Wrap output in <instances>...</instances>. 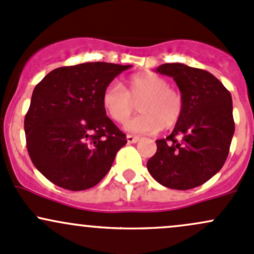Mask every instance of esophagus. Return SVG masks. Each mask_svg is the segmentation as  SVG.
<instances>
[{
	"instance_id": "esophagus-1",
	"label": "esophagus",
	"mask_w": 254,
	"mask_h": 254,
	"mask_svg": "<svg viewBox=\"0 0 254 254\" xmlns=\"http://www.w3.org/2000/svg\"><path fill=\"white\" fill-rule=\"evenodd\" d=\"M127 140L129 143H136L138 142V140H140V137H137V136H132V135H127Z\"/></svg>"
}]
</instances>
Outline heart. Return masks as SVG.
Segmentation results:
<instances>
[{
  "label": "heart",
  "mask_w": 254,
  "mask_h": 254,
  "mask_svg": "<svg viewBox=\"0 0 254 254\" xmlns=\"http://www.w3.org/2000/svg\"><path fill=\"white\" fill-rule=\"evenodd\" d=\"M140 103V114L125 124L132 134H154L162 127L172 129L181 119L184 98L180 91L169 86V81L153 73L138 74L127 80V89L112 82L102 95L106 113L116 123H125Z\"/></svg>",
  "instance_id": "b5f03b06"
}]
</instances>
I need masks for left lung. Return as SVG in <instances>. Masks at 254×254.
Returning <instances> with one entry per match:
<instances>
[{
  "label": "left lung",
  "mask_w": 254,
  "mask_h": 254,
  "mask_svg": "<svg viewBox=\"0 0 254 254\" xmlns=\"http://www.w3.org/2000/svg\"><path fill=\"white\" fill-rule=\"evenodd\" d=\"M157 73L172 76L184 98L174 130L157 140L147 169L156 181L174 190H190L209 180L228 158L235 131L233 98L219 80L203 69L165 63Z\"/></svg>",
  "instance_id": "8db88e82"
}]
</instances>
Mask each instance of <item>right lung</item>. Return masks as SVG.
Returning a JSON list of instances; mask_svg holds the SVG:
<instances>
[{
	"label": "right lung",
	"instance_id": "1",
	"mask_svg": "<svg viewBox=\"0 0 254 254\" xmlns=\"http://www.w3.org/2000/svg\"><path fill=\"white\" fill-rule=\"evenodd\" d=\"M130 66L105 62L61 66L36 85L24 119L26 148L51 183L87 190L109 172L127 136L106 116L102 95Z\"/></svg>",
	"mask_w": 254,
	"mask_h": 254
}]
</instances>
